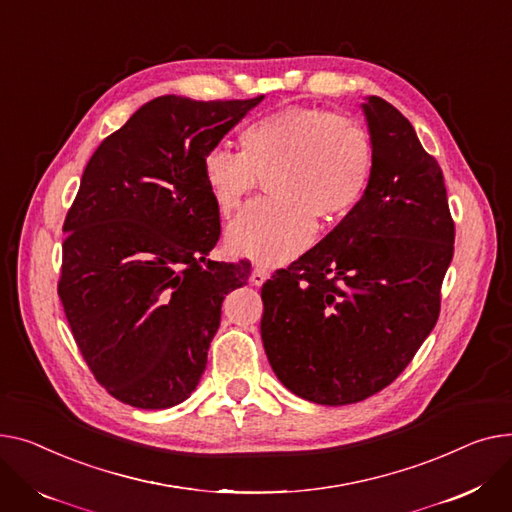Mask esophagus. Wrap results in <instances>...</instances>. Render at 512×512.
<instances>
[{
  "instance_id": "esophagus-1",
  "label": "esophagus",
  "mask_w": 512,
  "mask_h": 512,
  "mask_svg": "<svg viewBox=\"0 0 512 512\" xmlns=\"http://www.w3.org/2000/svg\"><path fill=\"white\" fill-rule=\"evenodd\" d=\"M266 279H268V270H266V268H260V266H256V268L252 270V275H250V283H252V285L260 287V285H262Z\"/></svg>"
}]
</instances>
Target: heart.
<instances>
[{
    "mask_svg": "<svg viewBox=\"0 0 512 512\" xmlns=\"http://www.w3.org/2000/svg\"><path fill=\"white\" fill-rule=\"evenodd\" d=\"M374 173V142L353 117L318 107H287L239 132V153L223 146L202 159V179L221 217H231L266 179L268 198L229 229V246L262 264L304 252L316 222L330 227L364 200Z\"/></svg>",
    "mask_w": 512,
    "mask_h": 512,
    "instance_id": "obj_1",
    "label": "heart"
}]
</instances>
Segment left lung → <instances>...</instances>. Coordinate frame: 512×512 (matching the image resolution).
Here are the masks:
<instances>
[{"instance_id":"left-lung-1","label":"left lung","mask_w":512,"mask_h":512,"mask_svg":"<svg viewBox=\"0 0 512 512\" xmlns=\"http://www.w3.org/2000/svg\"><path fill=\"white\" fill-rule=\"evenodd\" d=\"M374 173L364 200L320 244L262 285L260 335L293 395L364 401L393 382L432 333L455 252L444 175L409 119L364 103Z\"/></svg>"}]
</instances>
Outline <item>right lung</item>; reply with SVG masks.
Segmentation results:
<instances>
[{"mask_svg": "<svg viewBox=\"0 0 512 512\" xmlns=\"http://www.w3.org/2000/svg\"><path fill=\"white\" fill-rule=\"evenodd\" d=\"M262 99L157 97L86 163L64 221L57 293L86 366L117 401H186L225 295L248 283L250 260L208 258L221 219L202 159Z\"/></svg>", "mask_w": 512, "mask_h": 512, "instance_id": "add662e5", "label": "right lung"}]
</instances>
